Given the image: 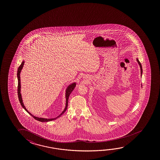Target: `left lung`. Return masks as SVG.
<instances>
[{"label": "left lung", "mask_w": 160, "mask_h": 160, "mask_svg": "<svg viewBox=\"0 0 160 160\" xmlns=\"http://www.w3.org/2000/svg\"><path fill=\"white\" fill-rule=\"evenodd\" d=\"M137 62H138V63L139 65L140 66V68H141V75L142 76V68L141 63L139 61L138 58H137Z\"/></svg>", "instance_id": "1"}]
</instances>
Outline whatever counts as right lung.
I'll use <instances>...</instances> for the list:
<instances>
[{
  "label": "right lung",
  "instance_id": "obj_1",
  "mask_svg": "<svg viewBox=\"0 0 160 160\" xmlns=\"http://www.w3.org/2000/svg\"><path fill=\"white\" fill-rule=\"evenodd\" d=\"M24 63V61H22L21 65L19 66L18 68V71H17V78H18V96L19 100V102L21 103L22 107L24 109V110L26 111L27 113L29 114L30 115H31L32 117H33V118H34L35 119H36L37 121H39V122H50V121H52L53 120H55L57 118L60 117L61 115L63 114V113H65L66 112V110L68 108V98L70 95L71 93V92H72L74 88L76 87V82H73L71 84H70L68 85V87H67V88L66 89V93H65V97H66V105L65 108L64 109V110L62 111V112L61 113L60 115L58 116L57 117H56L55 118H50V119H47V118H39V117H35L33 115H32L31 113H29V112L27 110L25 106L24 105L23 102V100H22V95L21 94V77H20V73L22 71V69L23 68V67Z\"/></svg>",
  "mask_w": 160,
  "mask_h": 160
}]
</instances>
